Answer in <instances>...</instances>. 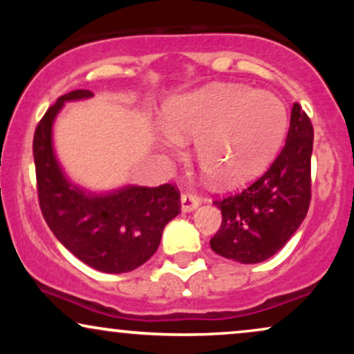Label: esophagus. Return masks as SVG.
I'll return each instance as SVG.
<instances>
[{"instance_id": "obj_1", "label": "esophagus", "mask_w": 354, "mask_h": 354, "mask_svg": "<svg viewBox=\"0 0 354 354\" xmlns=\"http://www.w3.org/2000/svg\"><path fill=\"white\" fill-rule=\"evenodd\" d=\"M201 205V200L196 196V194L186 193L181 196V211L183 213H191Z\"/></svg>"}]
</instances>
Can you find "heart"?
Listing matches in <instances>:
<instances>
[{
    "label": "heart",
    "mask_w": 354,
    "mask_h": 354,
    "mask_svg": "<svg viewBox=\"0 0 354 354\" xmlns=\"http://www.w3.org/2000/svg\"><path fill=\"white\" fill-rule=\"evenodd\" d=\"M166 149L196 140L194 156L218 185H236L271 160L288 126L276 96L239 84H208L185 93L163 109Z\"/></svg>",
    "instance_id": "heart-1"
}]
</instances>
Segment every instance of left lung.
I'll return each mask as SVG.
<instances>
[{
    "label": "left lung",
    "mask_w": 354,
    "mask_h": 354,
    "mask_svg": "<svg viewBox=\"0 0 354 354\" xmlns=\"http://www.w3.org/2000/svg\"><path fill=\"white\" fill-rule=\"evenodd\" d=\"M311 151V121L295 103L286 143L273 165L241 193L214 203L223 216L209 241L214 253L254 265L290 241L310 208Z\"/></svg>",
    "instance_id": "left-lung-1"
}]
</instances>
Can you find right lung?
Listing matches in <instances>:
<instances>
[{
	"label": "right lung",
	"instance_id": "1",
	"mask_svg": "<svg viewBox=\"0 0 354 354\" xmlns=\"http://www.w3.org/2000/svg\"><path fill=\"white\" fill-rule=\"evenodd\" d=\"M88 89L66 93L35 131L33 154L43 216L58 241L84 265L103 273H128L156 253L165 226L180 214L171 185H123L95 191L68 176L55 149V121L66 103L89 100Z\"/></svg>",
	"mask_w": 354,
	"mask_h": 354
}]
</instances>
